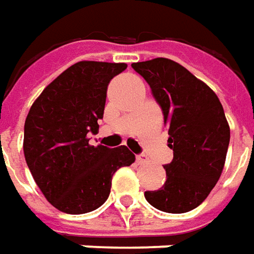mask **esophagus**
<instances>
[{
  "label": "esophagus",
  "instance_id": "34e87169",
  "mask_svg": "<svg viewBox=\"0 0 254 254\" xmlns=\"http://www.w3.org/2000/svg\"><path fill=\"white\" fill-rule=\"evenodd\" d=\"M147 160H149V158H147L146 154H139V156H136V163L137 164H144Z\"/></svg>",
  "mask_w": 254,
  "mask_h": 254
}]
</instances>
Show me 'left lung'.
Wrapping results in <instances>:
<instances>
[{"label": "left lung", "mask_w": 254, "mask_h": 254, "mask_svg": "<svg viewBox=\"0 0 254 254\" xmlns=\"http://www.w3.org/2000/svg\"><path fill=\"white\" fill-rule=\"evenodd\" d=\"M132 68L151 89L168 127L174 158L164 165L161 189L144 192L157 210L181 214L201 204L221 177L229 125L220 100L204 82L167 58L136 62Z\"/></svg>", "instance_id": "left-lung-1"}]
</instances>
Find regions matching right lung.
<instances>
[{"label": "right lung", "mask_w": 254, "mask_h": 254, "mask_svg": "<svg viewBox=\"0 0 254 254\" xmlns=\"http://www.w3.org/2000/svg\"><path fill=\"white\" fill-rule=\"evenodd\" d=\"M127 64L82 61L69 66L33 103L25 122L26 164L46 199L60 211L90 213L111 192L113 175L129 167L127 146L89 144L104 115L107 87Z\"/></svg>", "instance_id": "1"}]
</instances>
